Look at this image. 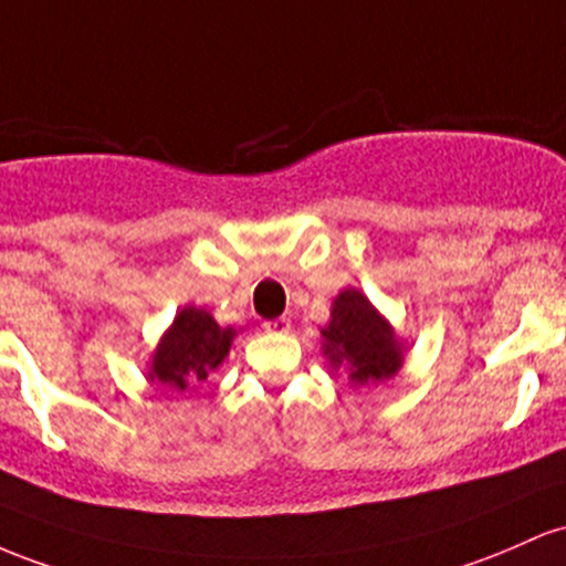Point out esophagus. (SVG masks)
Returning a JSON list of instances; mask_svg holds the SVG:
<instances>
[{
    "instance_id": "34e87169",
    "label": "esophagus",
    "mask_w": 566,
    "mask_h": 566,
    "mask_svg": "<svg viewBox=\"0 0 566 566\" xmlns=\"http://www.w3.org/2000/svg\"><path fill=\"white\" fill-rule=\"evenodd\" d=\"M291 328L289 317H275V321H266L264 323V332L266 334H285Z\"/></svg>"
}]
</instances>
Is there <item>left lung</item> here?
I'll use <instances>...</instances> for the list:
<instances>
[{
  "label": "left lung",
  "instance_id": "1",
  "mask_svg": "<svg viewBox=\"0 0 566 566\" xmlns=\"http://www.w3.org/2000/svg\"><path fill=\"white\" fill-rule=\"evenodd\" d=\"M323 355L332 368H347L353 385L382 382L403 366V345L390 323L358 289H345L332 304V321L321 328Z\"/></svg>",
  "mask_w": 566,
  "mask_h": 566
}]
</instances>
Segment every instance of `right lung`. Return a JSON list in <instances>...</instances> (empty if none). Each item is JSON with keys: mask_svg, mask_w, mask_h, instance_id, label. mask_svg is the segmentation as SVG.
Returning <instances> with one entry per match:
<instances>
[{"mask_svg": "<svg viewBox=\"0 0 566 566\" xmlns=\"http://www.w3.org/2000/svg\"><path fill=\"white\" fill-rule=\"evenodd\" d=\"M234 334V328H221L206 310L184 307L151 355L149 379L174 390L206 382L208 374L230 355Z\"/></svg>", "mask_w": 566, "mask_h": 566, "instance_id": "right-lung-1", "label": "right lung"}]
</instances>
